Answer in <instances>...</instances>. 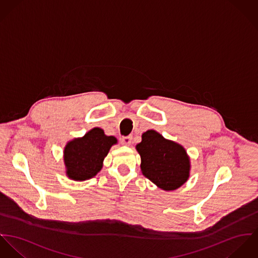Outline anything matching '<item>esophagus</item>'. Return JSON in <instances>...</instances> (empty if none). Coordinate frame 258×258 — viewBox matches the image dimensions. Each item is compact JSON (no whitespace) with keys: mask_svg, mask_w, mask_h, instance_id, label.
I'll return each instance as SVG.
<instances>
[{"mask_svg":"<svg viewBox=\"0 0 258 258\" xmlns=\"http://www.w3.org/2000/svg\"><path fill=\"white\" fill-rule=\"evenodd\" d=\"M133 142V137L132 136H128V137H124L122 140H121V143L123 145H126V146H130L132 144Z\"/></svg>","mask_w":258,"mask_h":258,"instance_id":"obj_1","label":"esophagus"}]
</instances>
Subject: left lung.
I'll list each match as a JSON object with an SVG mask.
<instances>
[{
  "label": "left lung",
  "mask_w": 258,
  "mask_h": 258,
  "mask_svg": "<svg viewBox=\"0 0 258 258\" xmlns=\"http://www.w3.org/2000/svg\"><path fill=\"white\" fill-rule=\"evenodd\" d=\"M141 155L143 175L164 191H174L184 185L191 170L190 157L179 143L166 140L154 130L143 133L136 146Z\"/></svg>",
  "instance_id": "8db88e82"
}]
</instances>
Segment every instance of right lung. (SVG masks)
<instances>
[{
	"label": "right lung",
	"mask_w": 258,
	"mask_h": 258,
	"mask_svg": "<svg viewBox=\"0 0 258 258\" xmlns=\"http://www.w3.org/2000/svg\"><path fill=\"white\" fill-rule=\"evenodd\" d=\"M116 143L115 137L106 136L100 127H94L82 138L68 142L63 150L66 176L74 181L95 177L103 168L104 159L111 147Z\"/></svg>",
	"instance_id": "1"
}]
</instances>
